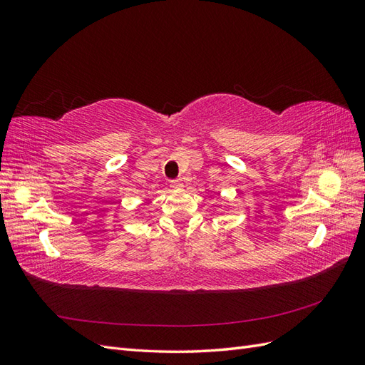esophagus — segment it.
I'll return each mask as SVG.
<instances>
[{
	"mask_svg": "<svg viewBox=\"0 0 365 365\" xmlns=\"http://www.w3.org/2000/svg\"><path fill=\"white\" fill-rule=\"evenodd\" d=\"M184 184H182V180H173V181H170V187L172 189H181Z\"/></svg>",
	"mask_w": 365,
	"mask_h": 365,
	"instance_id": "1",
	"label": "esophagus"
}]
</instances>
